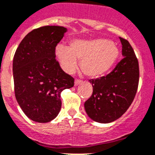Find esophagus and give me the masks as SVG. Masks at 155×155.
I'll list each match as a JSON object with an SVG mask.
<instances>
[{
  "label": "esophagus",
  "instance_id": "34e87169",
  "mask_svg": "<svg viewBox=\"0 0 155 155\" xmlns=\"http://www.w3.org/2000/svg\"><path fill=\"white\" fill-rule=\"evenodd\" d=\"M81 80H75L74 81V86H78V85H79L80 84H81Z\"/></svg>",
  "mask_w": 155,
  "mask_h": 155
}]
</instances>
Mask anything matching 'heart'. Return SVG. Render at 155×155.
<instances>
[{
  "label": "heart",
  "mask_w": 155,
  "mask_h": 155,
  "mask_svg": "<svg viewBox=\"0 0 155 155\" xmlns=\"http://www.w3.org/2000/svg\"><path fill=\"white\" fill-rule=\"evenodd\" d=\"M55 55L65 72L71 74L78 67V59L84 74L91 78L104 76L111 70L119 57L117 45L105 38L75 39L69 48L58 45Z\"/></svg>",
  "instance_id": "b5f03b06"
}]
</instances>
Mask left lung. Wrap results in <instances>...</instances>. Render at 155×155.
I'll return each mask as SVG.
<instances>
[{"label":"left lung","instance_id":"1","mask_svg":"<svg viewBox=\"0 0 155 155\" xmlns=\"http://www.w3.org/2000/svg\"><path fill=\"white\" fill-rule=\"evenodd\" d=\"M122 45L121 61L107 76L89 80L92 96L84 103V110L92 120L110 123L125 114L133 103L139 84V63L129 42L120 38Z\"/></svg>","mask_w":155,"mask_h":155}]
</instances>
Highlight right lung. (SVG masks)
I'll return each mask as SVG.
<instances>
[{
	"label": "right lung",
	"instance_id": "obj_1",
	"mask_svg": "<svg viewBox=\"0 0 155 155\" xmlns=\"http://www.w3.org/2000/svg\"><path fill=\"white\" fill-rule=\"evenodd\" d=\"M67 29L46 26L33 30L20 42L13 59L15 95L30 120L49 122L61 109L60 94L74 86V78L55 60V47Z\"/></svg>",
	"mask_w": 155,
	"mask_h": 155
}]
</instances>
